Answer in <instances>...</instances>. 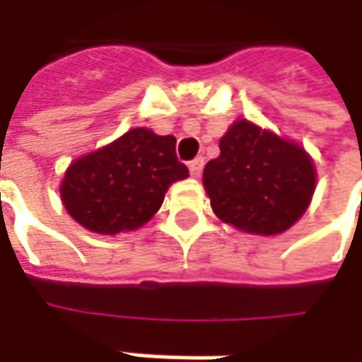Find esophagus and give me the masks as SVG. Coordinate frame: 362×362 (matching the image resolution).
Returning a JSON list of instances; mask_svg holds the SVG:
<instances>
[{
  "instance_id": "34e87169",
  "label": "esophagus",
  "mask_w": 362,
  "mask_h": 362,
  "mask_svg": "<svg viewBox=\"0 0 362 362\" xmlns=\"http://www.w3.org/2000/svg\"><path fill=\"white\" fill-rule=\"evenodd\" d=\"M203 165H205V159L203 157H195V159L189 163V171L193 177H199L203 171Z\"/></svg>"
}]
</instances>
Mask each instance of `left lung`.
<instances>
[{
	"mask_svg": "<svg viewBox=\"0 0 362 362\" xmlns=\"http://www.w3.org/2000/svg\"><path fill=\"white\" fill-rule=\"evenodd\" d=\"M314 165L304 148L238 120L203 169L216 216L233 228L274 235L292 228L314 193Z\"/></svg>",
	"mask_w": 362,
	"mask_h": 362,
	"instance_id": "1",
	"label": "left lung"
}]
</instances>
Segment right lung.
Returning a JSON list of instances; mask_svg holds the SVG:
<instances>
[{"label":"right lung","mask_w":362,"mask_h":362,"mask_svg":"<svg viewBox=\"0 0 362 362\" xmlns=\"http://www.w3.org/2000/svg\"><path fill=\"white\" fill-rule=\"evenodd\" d=\"M175 143L173 134L132 129L74 160L60 189L68 214L96 233L141 228L159 211L169 185L189 175L175 155Z\"/></svg>","instance_id":"add662e5"}]
</instances>
